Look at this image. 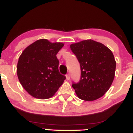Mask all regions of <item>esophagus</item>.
Instances as JSON below:
<instances>
[{
    "label": "esophagus",
    "mask_w": 133,
    "mask_h": 133,
    "mask_svg": "<svg viewBox=\"0 0 133 133\" xmlns=\"http://www.w3.org/2000/svg\"><path fill=\"white\" fill-rule=\"evenodd\" d=\"M65 77H66V79L67 80H69L70 79V75L69 74H66V76H65Z\"/></svg>",
    "instance_id": "34e87169"
}]
</instances>
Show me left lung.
<instances>
[{
    "label": "left lung",
    "instance_id": "8db88e82",
    "mask_svg": "<svg viewBox=\"0 0 133 133\" xmlns=\"http://www.w3.org/2000/svg\"><path fill=\"white\" fill-rule=\"evenodd\" d=\"M70 47L81 71L79 82L72 85L76 95L87 101L101 97L109 90L115 75L116 62L112 51L91 39L72 44Z\"/></svg>",
    "mask_w": 133,
    "mask_h": 133
}]
</instances>
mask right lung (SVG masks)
<instances>
[{
  "instance_id": "add662e5",
  "label": "right lung",
  "mask_w": 133,
  "mask_h": 133,
  "mask_svg": "<svg viewBox=\"0 0 133 133\" xmlns=\"http://www.w3.org/2000/svg\"><path fill=\"white\" fill-rule=\"evenodd\" d=\"M64 45L39 39L27 47L20 56L17 65L18 79L32 97L50 98L64 81L65 77L59 73L56 57Z\"/></svg>"
}]
</instances>
